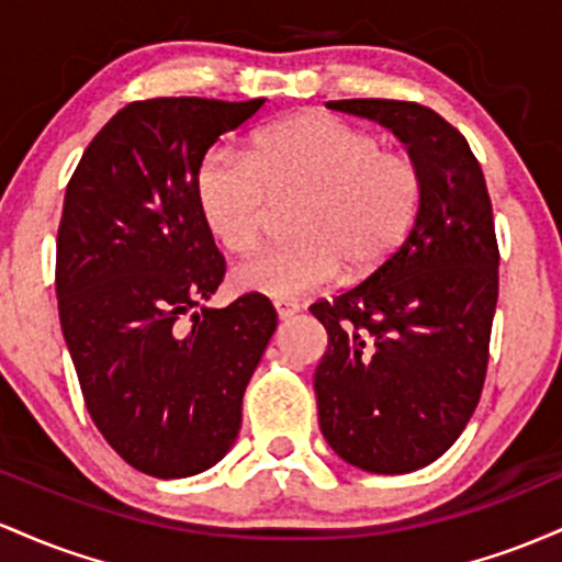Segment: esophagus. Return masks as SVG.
<instances>
[{"mask_svg":"<svg viewBox=\"0 0 562 562\" xmlns=\"http://www.w3.org/2000/svg\"><path fill=\"white\" fill-rule=\"evenodd\" d=\"M273 307L276 313H279V318H292L294 313H300V302L294 300H276Z\"/></svg>","mask_w":562,"mask_h":562,"instance_id":"34e87169","label":"esophagus"}]
</instances>
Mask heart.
<instances>
[{
	"label": "heart",
	"mask_w": 562,
	"mask_h": 562,
	"mask_svg": "<svg viewBox=\"0 0 562 562\" xmlns=\"http://www.w3.org/2000/svg\"><path fill=\"white\" fill-rule=\"evenodd\" d=\"M300 191L289 241L273 244L233 270L244 292L286 300L337 279L374 273L398 251L417 220L422 175L401 150L382 148L374 132L329 113H302L262 130L249 156L206 150L193 193L201 220L233 255L260 241L268 193Z\"/></svg>",
	"instance_id": "1"
}]
</instances>
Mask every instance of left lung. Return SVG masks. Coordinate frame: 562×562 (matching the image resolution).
Masks as SVG:
<instances>
[{
    "label": "left lung",
    "instance_id": "obj_1",
    "mask_svg": "<svg viewBox=\"0 0 562 562\" xmlns=\"http://www.w3.org/2000/svg\"><path fill=\"white\" fill-rule=\"evenodd\" d=\"M406 143L422 201L406 241L311 313L329 334L315 369L321 432L345 462L401 475L451 449L481 401L499 297V244L481 161L440 113L408 100H329Z\"/></svg>",
    "mask_w": 562,
    "mask_h": 562
}]
</instances>
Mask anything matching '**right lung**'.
<instances>
[{
  "mask_svg": "<svg viewBox=\"0 0 562 562\" xmlns=\"http://www.w3.org/2000/svg\"><path fill=\"white\" fill-rule=\"evenodd\" d=\"M262 105L135 100L68 180L55 255L60 329L94 427L145 475H196L228 453L276 331L265 294L204 307L225 257L193 193L206 150Z\"/></svg>",
  "mask_w": 562,
  "mask_h": 562,
  "instance_id": "right-lung-1",
  "label": "right lung"
}]
</instances>
